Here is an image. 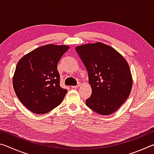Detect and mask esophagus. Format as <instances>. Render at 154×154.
<instances>
[{
	"mask_svg": "<svg viewBox=\"0 0 154 154\" xmlns=\"http://www.w3.org/2000/svg\"><path fill=\"white\" fill-rule=\"evenodd\" d=\"M80 85H81V84H80V83H79V84L77 85H73V86H72V88H79Z\"/></svg>",
	"mask_w": 154,
	"mask_h": 154,
	"instance_id": "1",
	"label": "esophagus"
}]
</instances>
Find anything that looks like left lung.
I'll return each instance as SVG.
<instances>
[{
    "label": "left lung",
    "mask_w": 154,
    "mask_h": 154,
    "mask_svg": "<svg viewBox=\"0 0 154 154\" xmlns=\"http://www.w3.org/2000/svg\"><path fill=\"white\" fill-rule=\"evenodd\" d=\"M76 51L86 68L92 94L86 105L96 113H114L128 98L132 86L129 65L119 52L103 43L84 44Z\"/></svg>",
    "instance_id": "left-lung-1"
}]
</instances>
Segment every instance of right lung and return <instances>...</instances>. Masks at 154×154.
<instances>
[{"label": "right lung", "mask_w": 154, "mask_h": 154, "mask_svg": "<svg viewBox=\"0 0 154 154\" xmlns=\"http://www.w3.org/2000/svg\"><path fill=\"white\" fill-rule=\"evenodd\" d=\"M69 48L68 45H45L17 62L13 85L17 98L30 111L46 113L62 102L67 90L60 85L57 66Z\"/></svg>", "instance_id": "obj_1"}]
</instances>
